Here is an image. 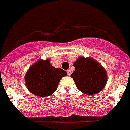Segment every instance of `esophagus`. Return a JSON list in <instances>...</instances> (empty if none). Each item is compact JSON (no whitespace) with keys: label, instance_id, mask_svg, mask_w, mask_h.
<instances>
[{"label":"esophagus","instance_id":"esophagus-1","mask_svg":"<svg viewBox=\"0 0 130 130\" xmlns=\"http://www.w3.org/2000/svg\"><path fill=\"white\" fill-rule=\"evenodd\" d=\"M66 73H67V75H69V76L71 75V71H70V70H67V71H66Z\"/></svg>","mask_w":130,"mask_h":130}]
</instances>
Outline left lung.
Listing matches in <instances>:
<instances>
[{
  "label": "left lung",
  "instance_id": "1",
  "mask_svg": "<svg viewBox=\"0 0 130 130\" xmlns=\"http://www.w3.org/2000/svg\"><path fill=\"white\" fill-rule=\"evenodd\" d=\"M73 66L75 71L71 77L80 91L86 94L98 93L107 82L106 71L97 61L91 58L79 57Z\"/></svg>",
  "mask_w": 130,
  "mask_h": 130
}]
</instances>
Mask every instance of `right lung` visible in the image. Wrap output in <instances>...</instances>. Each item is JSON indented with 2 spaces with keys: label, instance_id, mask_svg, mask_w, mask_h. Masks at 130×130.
I'll return each mask as SVG.
<instances>
[{
  "label": "right lung",
  "instance_id": "right-lung-1",
  "mask_svg": "<svg viewBox=\"0 0 130 130\" xmlns=\"http://www.w3.org/2000/svg\"><path fill=\"white\" fill-rule=\"evenodd\" d=\"M66 75L63 69L53 67L49 59L40 60L29 69L25 75V82L32 94L48 96L56 90L60 79Z\"/></svg>",
  "mask_w": 130,
  "mask_h": 130
}]
</instances>
